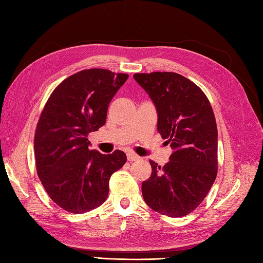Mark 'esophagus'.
Segmentation results:
<instances>
[{
	"label": "esophagus",
	"instance_id": "34e87169",
	"mask_svg": "<svg viewBox=\"0 0 263 263\" xmlns=\"http://www.w3.org/2000/svg\"><path fill=\"white\" fill-rule=\"evenodd\" d=\"M139 159H140V157H139L138 155L132 154V153L127 154V160L128 161H136V160H139Z\"/></svg>",
	"mask_w": 263,
	"mask_h": 263
}]
</instances>
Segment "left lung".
<instances>
[{"mask_svg": "<svg viewBox=\"0 0 263 263\" xmlns=\"http://www.w3.org/2000/svg\"><path fill=\"white\" fill-rule=\"evenodd\" d=\"M158 114L157 130L173 153L163 167L150 160L152 175L142 195L153 210L183 217L202 202L217 171L218 132L211 105L191 80L174 72L133 74Z\"/></svg>", "mask_w": 263, "mask_h": 263, "instance_id": "left-lung-1", "label": "left lung"}]
</instances>
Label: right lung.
<instances>
[{"mask_svg":"<svg viewBox=\"0 0 263 263\" xmlns=\"http://www.w3.org/2000/svg\"><path fill=\"white\" fill-rule=\"evenodd\" d=\"M128 74L89 69L70 76L54 89L37 123L35 157L39 180L55 203L85 214L108 197L109 178L126 163L115 150H90L88 136L105 125L111 98Z\"/></svg>","mask_w":263,"mask_h":263,"instance_id":"right-lung-1","label":"right lung"}]
</instances>
